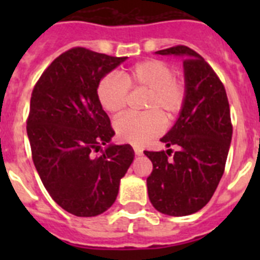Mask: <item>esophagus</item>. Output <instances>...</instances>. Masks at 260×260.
Segmentation results:
<instances>
[{
  "label": "esophagus",
  "mask_w": 260,
  "mask_h": 260,
  "mask_svg": "<svg viewBox=\"0 0 260 260\" xmlns=\"http://www.w3.org/2000/svg\"><path fill=\"white\" fill-rule=\"evenodd\" d=\"M134 152L137 156H141L142 153H143V151H142L141 148H138V147H134Z\"/></svg>",
  "instance_id": "1"
}]
</instances>
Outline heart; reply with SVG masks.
Masks as SVG:
<instances>
[{
  "mask_svg": "<svg viewBox=\"0 0 260 260\" xmlns=\"http://www.w3.org/2000/svg\"><path fill=\"white\" fill-rule=\"evenodd\" d=\"M128 89L147 91L143 107L148 112L123 114L116 119L114 130L122 141L135 146L161 134L164 121H174L185 104V82L162 59H144L119 75L107 74L99 82L96 93L108 113L118 114L127 104Z\"/></svg>",
  "mask_w": 260,
  "mask_h": 260,
  "instance_id": "heart-1",
  "label": "heart"
}]
</instances>
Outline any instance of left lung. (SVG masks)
Listing matches in <instances>:
<instances>
[{
  "label": "left lung",
  "instance_id": "left-lung-1",
  "mask_svg": "<svg viewBox=\"0 0 260 260\" xmlns=\"http://www.w3.org/2000/svg\"><path fill=\"white\" fill-rule=\"evenodd\" d=\"M183 57L186 99L173 127L161 138L172 150L144 151L153 169L147 178L148 198L158 212L186 216L212 198L228 157L233 126L224 84L201 54L185 45L157 50Z\"/></svg>",
  "mask_w": 260,
  "mask_h": 260
}]
</instances>
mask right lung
<instances>
[{"instance_id": "obj_1", "label": "right lung", "mask_w": 260, "mask_h": 260, "mask_svg": "<svg viewBox=\"0 0 260 260\" xmlns=\"http://www.w3.org/2000/svg\"><path fill=\"white\" fill-rule=\"evenodd\" d=\"M126 58L71 48L45 69L32 91V160L53 201L79 217L100 215L114 203L134 160L130 144L101 148L114 130L96 93L100 79Z\"/></svg>"}]
</instances>
